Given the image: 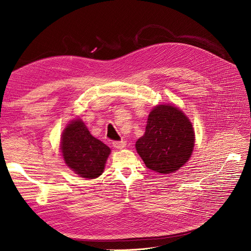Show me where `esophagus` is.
I'll list each match as a JSON object with an SVG mask.
<instances>
[{"instance_id":"1","label":"esophagus","mask_w":251,"mask_h":251,"mask_svg":"<svg viewBox=\"0 0 251 251\" xmlns=\"http://www.w3.org/2000/svg\"><path fill=\"white\" fill-rule=\"evenodd\" d=\"M126 141H124V140H121V141H113V147L115 148V149H117V150H121V149H124V148H126Z\"/></svg>"}]
</instances>
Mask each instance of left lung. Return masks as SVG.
I'll use <instances>...</instances> for the list:
<instances>
[{
  "label": "left lung",
  "instance_id": "obj_1",
  "mask_svg": "<svg viewBox=\"0 0 251 251\" xmlns=\"http://www.w3.org/2000/svg\"><path fill=\"white\" fill-rule=\"evenodd\" d=\"M195 132L188 117L172 104H159L151 111L146 133L136 142V150L147 168L171 174L191 158Z\"/></svg>",
  "mask_w": 251,
  "mask_h": 251
}]
</instances>
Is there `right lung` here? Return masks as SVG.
I'll return each instance as SVG.
<instances>
[{
    "mask_svg": "<svg viewBox=\"0 0 251 251\" xmlns=\"http://www.w3.org/2000/svg\"><path fill=\"white\" fill-rule=\"evenodd\" d=\"M60 150L65 163L82 178L95 179L104 170L109 147L90 134L81 119L72 120L62 135Z\"/></svg>",
    "mask_w": 251,
    "mask_h": 251,
    "instance_id": "1",
    "label": "right lung"
}]
</instances>
